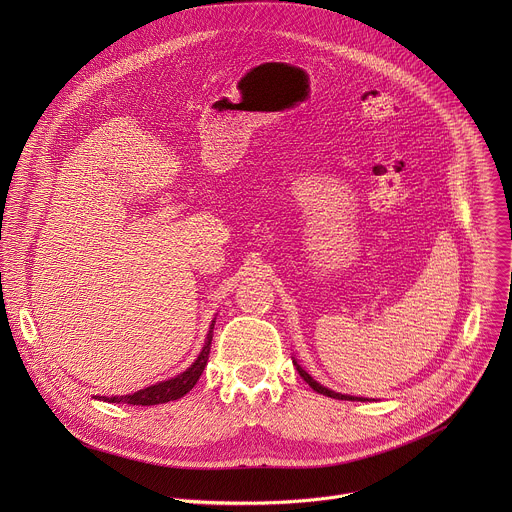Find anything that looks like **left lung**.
Returning a JSON list of instances; mask_svg holds the SVG:
<instances>
[{"label": "left lung", "mask_w": 512, "mask_h": 512, "mask_svg": "<svg viewBox=\"0 0 512 512\" xmlns=\"http://www.w3.org/2000/svg\"><path fill=\"white\" fill-rule=\"evenodd\" d=\"M294 364H296V369H298V373H300V377L316 391V393H320V395H326V397H332V399H340V401H369V399H362V397H352V395H342V393H336V391H330V389H326V387H322L318 381H314L302 367L300 364L294 360Z\"/></svg>", "instance_id": "left-lung-1"}]
</instances>
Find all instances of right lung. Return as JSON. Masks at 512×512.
<instances>
[{"instance_id":"1","label":"right lung","mask_w":512,"mask_h":512,"mask_svg":"<svg viewBox=\"0 0 512 512\" xmlns=\"http://www.w3.org/2000/svg\"><path fill=\"white\" fill-rule=\"evenodd\" d=\"M212 330H214V320L210 324V330L206 334V342L202 346V352L198 354V358L190 364V367L176 375L174 379L156 383L152 387H145L137 393L131 395H123V397H103V401L107 403H127V405H160V403H168V401H176L180 397H184L200 379L206 362H208V352H210V342H212Z\"/></svg>"}]
</instances>
